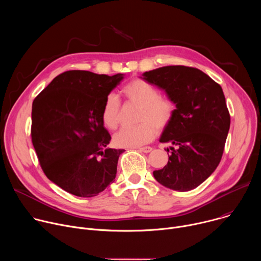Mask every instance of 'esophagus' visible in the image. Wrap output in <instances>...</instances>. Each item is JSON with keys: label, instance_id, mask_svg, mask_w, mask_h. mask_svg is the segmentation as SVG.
<instances>
[{"label": "esophagus", "instance_id": "34e87169", "mask_svg": "<svg viewBox=\"0 0 261 261\" xmlns=\"http://www.w3.org/2000/svg\"><path fill=\"white\" fill-rule=\"evenodd\" d=\"M138 150L140 152H143V153H150V152H152L153 147L152 146H144V147H139Z\"/></svg>", "mask_w": 261, "mask_h": 261}]
</instances>
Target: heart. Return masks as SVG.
<instances>
[{"label":"heart","instance_id":"1","mask_svg":"<svg viewBox=\"0 0 261 261\" xmlns=\"http://www.w3.org/2000/svg\"><path fill=\"white\" fill-rule=\"evenodd\" d=\"M128 100L140 105L137 126L121 128L115 135L114 141L121 147H137L154 139L157 129H165L172 121L175 106L165 97H161L157 88L142 80H134L124 88ZM121 103L117 95L109 94L102 107V121L109 129H115L120 122Z\"/></svg>","mask_w":261,"mask_h":261}]
</instances>
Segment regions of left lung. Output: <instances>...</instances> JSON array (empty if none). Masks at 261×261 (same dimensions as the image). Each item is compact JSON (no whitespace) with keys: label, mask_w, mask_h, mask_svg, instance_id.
<instances>
[{"label":"left lung","mask_w":261,"mask_h":261,"mask_svg":"<svg viewBox=\"0 0 261 261\" xmlns=\"http://www.w3.org/2000/svg\"><path fill=\"white\" fill-rule=\"evenodd\" d=\"M140 79L164 91L175 104L159 140L176 148L169 147L167 165L155 170L154 177L171 190L195 189L215 171L224 151L230 116L223 90L199 69L186 66L161 67Z\"/></svg>","instance_id":"8db88e82"}]
</instances>
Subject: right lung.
<instances>
[{
    "mask_svg": "<svg viewBox=\"0 0 261 261\" xmlns=\"http://www.w3.org/2000/svg\"><path fill=\"white\" fill-rule=\"evenodd\" d=\"M84 70L66 71L33 101L32 142L45 175L66 192L94 197L115 181L125 150L108 147L101 113L124 79Z\"/></svg>",
    "mask_w": 261,
    "mask_h": 261,
    "instance_id": "add662e5",
    "label": "right lung"
}]
</instances>
